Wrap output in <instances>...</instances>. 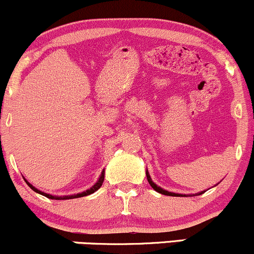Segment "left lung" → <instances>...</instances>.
Listing matches in <instances>:
<instances>
[{
    "mask_svg": "<svg viewBox=\"0 0 254 254\" xmlns=\"http://www.w3.org/2000/svg\"><path fill=\"white\" fill-rule=\"evenodd\" d=\"M145 174H147V179H148V183H149L151 188H153L154 190H155L156 192H159V193H162V194H165V196H172V197H178V196H186V194L174 193V192H170V191H167V190H164V189H162V188H160V186H157L156 184L154 183L153 180H151V178H150V176H149V172H148V170L145 171ZM216 185H217V184H216ZM204 192H205V191H200V192H198V193H196V196H198V194H202V193H204Z\"/></svg>",
    "mask_w": 254,
    "mask_h": 254,
    "instance_id": "left-lung-1",
    "label": "left lung"
}]
</instances>
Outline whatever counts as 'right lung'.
Masks as SVG:
<instances>
[{
  "instance_id": "obj_1",
  "label": "right lung",
  "mask_w": 254,
  "mask_h": 254,
  "mask_svg": "<svg viewBox=\"0 0 254 254\" xmlns=\"http://www.w3.org/2000/svg\"><path fill=\"white\" fill-rule=\"evenodd\" d=\"M104 178H105V170H103V172H101L100 177H99V179H98V182L95 183L94 185L92 186V188L88 189V190H86V191L81 192V193L71 194V196H52V194H50V193H46V192H43V191L38 190L37 188H34V186L32 185V184L28 183L27 180H26V179H25V182H26V184H27L28 186H30V188L32 189V190H33L34 192H37V193H39V194H42V196H45V197L50 198V199H58V200H61V199H72V198H78V197L88 196V194H92V193H94V192L97 191V190H99V189L101 188V185H103Z\"/></svg>"
}]
</instances>
